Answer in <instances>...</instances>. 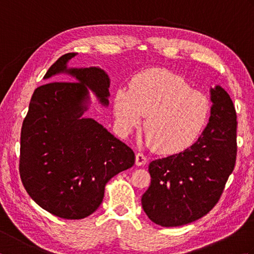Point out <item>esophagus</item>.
I'll list each match as a JSON object with an SVG mask.
<instances>
[{
    "label": "esophagus",
    "instance_id": "esophagus-1",
    "mask_svg": "<svg viewBox=\"0 0 254 254\" xmlns=\"http://www.w3.org/2000/svg\"><path fill=\"white\" fill-rule=\"evenodd\" d=\"M146 157L142 153H137L135 156V164L136 166H143L146 164Z\"/></svg>",
    "mask_w": 254,
    "mask_h": 254
}]
</instances>
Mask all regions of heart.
Masks as SVG:
<instances>
[{"mask_svg":"<svg viewBox=\"0 0 254 254\" xmlns=\"http://www.w3.org/2000/svg\"><path fill=\"white\" fill-rule=\"evenodd\" d=\"M115 116L120 130L128 134L146 116L144 130L150 146L172 155L190 147L201 134L209 115V101L192 89L180 75L153 68L135 75L130 89L115 94Z\"/></svg>","mask_w":254,"mask_h":254,"instance_id":"b5f03b06","label":"heart"}]
</instances>
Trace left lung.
Wrapping results in <instances>:
<instances>
[{"mask_svg":"<svg viewBox=\"0 0 254 254\" xmlns=\"http://www.w3.org/2000/svg\"><path fill=\"white\" fill-rule=\"evenodd\" d=\"M210 117L201 136L179 154L153 160L150 186L142 196L148 218L177 227L203 217L217 204L237 156V115L220 86L210 88Z\"/></svg>","mask_w":254,"mask_h":254,"instance_id":"1","label":"left lung"}]
</instances>
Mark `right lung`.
<instances>
[{
  "label": "right lung",
  "instance_id": "right-lung-1",
  "mask_svg": "<svg viewBox=\"0 0 254 254\" xmlns=\"http://www.w3.org/2000/svg\"><path fill=\"white\" fill-rule=\"evenodd\" d=\"M77 53H66L48 69L45 79L71 75L76 82H50L30 99L20 133L19 175L27 193L58 217L82 219L99 207L105 186L134 165L127 145L91 118L89 89L108 106L109 76L99 67L68 68Z\"/></svg>",
  "mask_w": 254,
  "mask_h": 254
}]
</instances>
